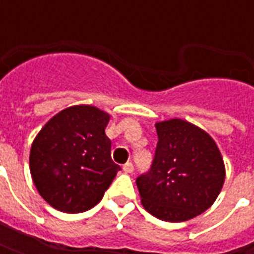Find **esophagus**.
Returning <instances> with one entry per match:
<instances>
[{"label": "esophagus", "mask_w": 254, "mask_h": 254, "mask_svg": "<svg viewBox=\"0 0 254 254\" xmlns=\"http://www.w3.org/2000/svg\"><path fill=\"white\" fill-rule=\"evenodd\" d=\"M122 170L125 171V173H127V174H130V173H133V170H134V167H133V165L130 162H127V163H125V165L122 166Z\"/></svg>", "instance_id": "34e87169"}]
</instances>
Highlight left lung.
<instances>
[{
  "label": "left lung",
  "mask_w": 254,
  "mask_h": 254,
  "mask_svg": "<svg viewBox=\"0 0 254 254\" xmlns=\"http://www.w3.org/2000/svg\"><path fill=\"white\" fill-rule=\"evenodd\" d=\"M152 166L137 177L141 204L155 218L185 222L211 207L222 190L224 163L213 138L180 118L155 124Z\"/></svg>",
  "instance_id": "left-lung-1"
}]
</instances>
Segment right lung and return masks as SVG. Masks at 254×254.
<instances>
[{"instance_id": "obj_1", "label": "right lung", "mask_w": 254, "mask_h": 254, "mask_svg": "<svg viewBox=\"0 0 254 254\" xmlns=\"http://www.w3.org/2000/svg\"><path fill=\"white\" fill-rule=\"evenodd\" d=\"M110 116L78 105L53 117L34 140L30 170L36 189L61 212L88 211L102 200L121 167L111 159L105 129Z\"/></svg>"}]
</instances>
